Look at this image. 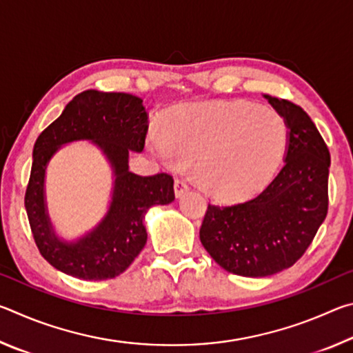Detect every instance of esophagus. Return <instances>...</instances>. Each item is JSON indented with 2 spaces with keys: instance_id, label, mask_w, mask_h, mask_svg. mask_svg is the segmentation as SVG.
Instances as JSON below:
<instances>
[{
  "instance_id": "esophagus-1",
  "label": "esophagus",
  "mask_w": 353,
  "mask_h": 353,
  "mask_svg": "<svg viewBox=\"0 0 353 353\" xmlns=\"http://www.w3.org/2000/svg\"><path fill=\"white\" fill-rule=\"evenodd\" d=\"M188 190H190V187H188L187 179L177 177L176 181H174V193H176V198H181V196H182L183 193H187Z\"/></svg>"
}]
</instances>
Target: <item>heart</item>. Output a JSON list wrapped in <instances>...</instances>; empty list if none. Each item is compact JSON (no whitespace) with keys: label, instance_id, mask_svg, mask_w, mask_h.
<instances>
[{"label":"heart","instance_id":"1","mask_svg":"<svg viewBox=\"0 0 353 353\" xmlns=\"http://www.w3.org/2000/svg\"><path fill=\"white\" fill-rule=\"evenodd\" d=\"M286 126L276 110L246 101L182 105L152 129L149 149L168 166L193 165L202 190L221 201L244 199L276 171Z\"/></svg>","mask_w":353,"mask_h":353}]
</instances>
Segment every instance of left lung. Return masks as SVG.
<instances>
[{
  "instance_id": "left-lung-1",
  "label": "left lung",
  "mask_w": 353,
  "mask_h": 353,
  "mask_svg": "<svg viewBox=\"0 0 353 353\" xmlns=\"http://www.w3.org/2000/svg\"><path fill=\"white\" fill-rule=\"evenodd\" d=\"M263 97L288 129L282 170L254 199L229 207L208 204L199 230L212 259L243 277L272 276L294 265L328 208L330 152L319 130L299 105Z\"/></svg>"
}]
</instances>
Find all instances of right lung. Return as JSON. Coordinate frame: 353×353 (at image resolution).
<instances>
[{
    "label": "right lung",
    "mask_w": 353,
    "mask_h": 353,
    "mask_svg": "<svg viewBox=\"0 0 353 353\" xmlns=\"http://www.w3.org/2000/svg\"><path fill=\"white\" fill-rule=\"evenodd\" d=\"M148 126L141 98L85 90L76 94L62 115L39 135L25 207L35 244L56 270L82 280L113 279L126 271L145 248L146 212L174 201V181L170 174L143 177L129 171V152L143 151ZM82 139L92 141L110 162L112 198L105 218L87 234L68 242L57 235L50 223L44 177L47 163L58 149Z\"/></svg>",
    "instance_id": "add662e5"
}]
</instances>
